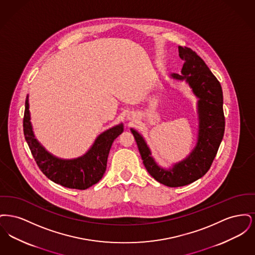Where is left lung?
<instances>
[{
	"label": "left lung",
	"instance_id": "obj_1",
	"mask_svg": "<svg viewBox=\"0 0 255 255\" xmlns=\"http://www.w3.org/2000/svg\"><path fill=\"white\" fill-rule=\"evenodd\" d=\"M179 55L184 61L181 74L172 77L185 81L198 98V137L191 153L170 168L158 165L144 137L131 128L143 164L148 173L158 182L169 187H179L202 178L209 170L215 158L225 132L223 91L221 84L209 68L195 51L179 47Z\"/></svg>",
	"mask_w": 255,
	"mask_h": 255
}]
</instances>
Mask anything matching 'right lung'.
Instances as JSON below:
<instances>
[{
  "label": "right lung",
  "instance_id": "add662e5",
  "mask_svg": "<svg viewBox=\"0 0 255 255\" xmlns=\"http://www.w3.org/2000/svg\"><path fill=\"white\" fill-rule=\"evenodd\" d=\"M24 105V138L37 165L47 178L62 186L80 190L87 189L99 182L106 171L112 144L123 132V124L116 125L100 133L83 156L65 159L50 154L35 137L30 122L28 95Z\"/></svg>",
  "mask_w": 255,
  "mask_h": 255
}]
</instances>
